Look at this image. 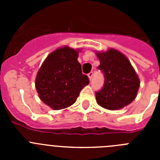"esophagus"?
Returning <instances> with one entry per match:
<instances>
[{
    "mask_svg": "<svg viewBox=\"0 0 160 160\" xmlns=\"http://www.w3.org/2000/svg\"><path fill=\"white\" fill-rule=\"evenodd\" d=\"M87 75H88V78H89V79H90V80H91V79H92V78H93V72H90V73H89Z\"/></svg>",
    "mask_w": 160,
    "mask_h": 160,
    "instance_id": "esophagus-1",
    "label": "esophagus"
}]
</instances>
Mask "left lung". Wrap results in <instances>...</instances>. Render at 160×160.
<instances>
[{"label": "left lung", "mask_w": 160, "mask_h": 160, "mask_svg": "<svg viewBox=\"0 0 160 160\" xmlns=\"http://www.w3.org/2000/svg\"><path fill=\"white\" fill-rule=\"evenodd\" d=\"M98 69L104 74V86L95 93L98 104L103 108L116 111L129 105L139 88V78L125 55L114 49L97 52Z\"/></svg>", "instance_id": "1"}]
</instances>
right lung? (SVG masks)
I'll list each match as a JSON object with an SVG mask.
<instances>
[{
	"label": "right lung",
	"instance_id": "add662e5",
	"mask_svg": "<svg viewBox=\"0 0 160 160\" xmlns=\"http://www.w3.org/2000/svg\"><path fill=\"white\" fill-rule=\"evenodd\" d=\"M78 50L65 46L49 53L37 74L35 87L40 99L53 110L73 105L89 84L78 61Z\"/></svg>",
	"mask_w": 160,
	"mask_h": 160
}]
</instances>
